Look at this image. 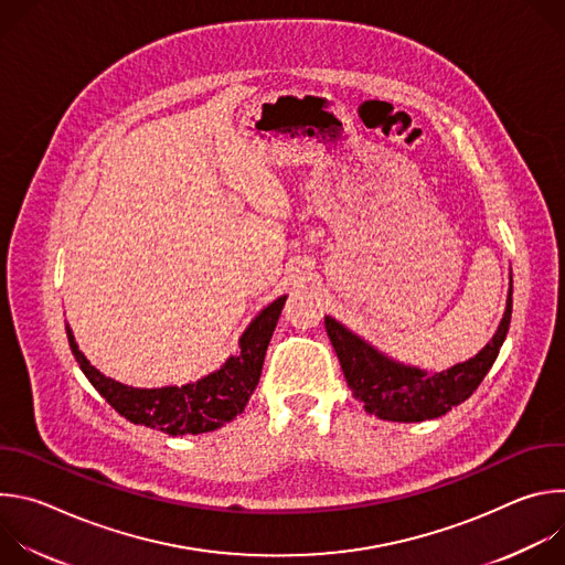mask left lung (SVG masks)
<instances>
[{"mask_svg":"<svg viewBox=\"0 0 565 565\" xmlns=\"http://www.w3.org/2000/svg\"><path fill=\"white\" fill-rule=\"evenodd\" d=\"M510 319L512 286L503 319L492 340L473 358L443 369L440 373L388 358L331 315L324 317V324L353 397L362 402L364 412L391 423H423L445 416L478 388L499 358L510 331Z\"/></svg>","mask_w":565,"mask_h":565,"instance_id":"left-lung-1","label":"left lung"}]
</instances>
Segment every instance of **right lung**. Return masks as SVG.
<instances>
[{"label":"right lung","instance_id":"obj_1","mask_svg":"<svg viewBox=\"0 0 565 565\" xmlns=\"http://www.w3.org/2000/svg\"><path fill=\"white\" fill-rule=\"evenodd\" d=\"M284 303L286 295L277 297L250 321L238 340L236 355H230L221 369L183 386L140 388L116 382L103 375L77 349L68 324L66 338L79 369L120 416L170 436H196L223 427L246 409L259 384L264 358Z\"/></svg>","mask_w":565,"mask_h":565}]
</instances>
